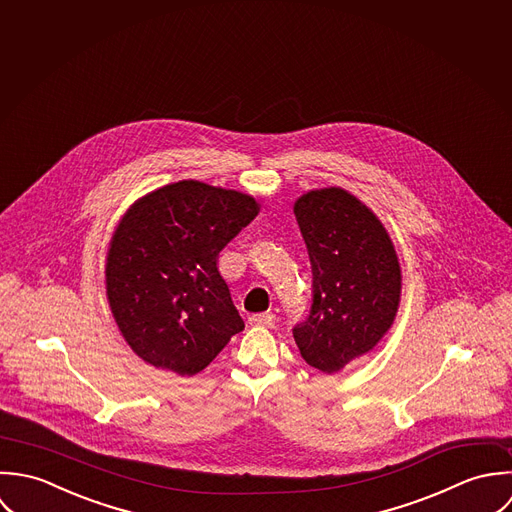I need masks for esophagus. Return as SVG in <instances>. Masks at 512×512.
Wrapping results in <instances>:
<instances>
[{
  "label": "esophagus",
  "instance_id": "obj_1",
  "mask_svg": "<svg viewBox=\"0 0 512 512\" xmlns=\"http://www.w3.org/2000/svg\"><path fill=\"white\" fill-rule=\"evenodd\" d=\"M275 320H277V316L273 312H259V314L249 316L251 326H275Z\"/></svg>",
  "mask_w": 512,
  "mask_h": 512
}]
</instances>
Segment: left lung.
<instances>
[{
    "mask_svg": "<svg viewBox=\"0 0 512 512\" xmlns=\"http://www.w3.org/2000/svg\"><path fill=\"white\" fill-rule=\"evenodd\" d=\"M312 267V305L293 336L308 366L334 374L370 352L394 322L402 271L380 219L340 188L295 204Z\"/></svg>",
    "mask_w": 512,
    "mask_h": 512,
    "instance_id": "left-lung-1",
    "label": "left lung"
}]
</instances>
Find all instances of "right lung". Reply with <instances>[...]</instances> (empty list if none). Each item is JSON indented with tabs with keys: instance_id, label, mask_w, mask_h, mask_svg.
Here are the masks:
<instances>
[{
	"instance_id": "right-lung-1",
	"label": "right lung",
	"mask_w": 512,
	"mask_h": 512,
	"mask_svg": "<svg viewBox=\"0 0 512 512\" xmlns=\"http://www.w3.org/2000/svg\"><path fill=\"white\" fill-rule=\"evenodd\" d=\"M257 213L251 196L196 180L164 186L126 211L106 257V295L144 362L194 376L245 328L217 255Z\"/></svg>"
}]
</instances>
